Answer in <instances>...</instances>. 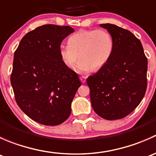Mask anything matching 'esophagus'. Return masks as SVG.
I'll list each match as a JSON object with an SVG mask.
<instances>
[{
	"mask_svg": "<svg viewBox=\"0 0 156 156\" xmlns=\"http://www.w3.org/2000/svg\"><path fill=\"white\" fill-rule=\"evenodd\" d=\"M80 80H81V82L84 84V83L86 82V77L85 76H81L80 77Z\"/></svg>",
	"mask_w": 156,
	"mask_h": 156,
	"instance_id": "obj_1",
	"label": "esophagus"
}]
</instances>
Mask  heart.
<instances>
[{"instance_id": "obj_1", "label": "heart", "mask_w": 156, "mask_h": 156, "mask_svg": "<svg viewBox=\"0 0 156 156\" xmlns=\"http://www.w3.org/2000/svg\"><path fill=\"white\" fill-rule=\"evenodd\" d=\"M68 45L61 46L59 54L69 69L75 67L80 72L98 71L108 62L114 50V41L108 31L103 29L81 30L69 37Z\"/></svg>"}]
</instances>
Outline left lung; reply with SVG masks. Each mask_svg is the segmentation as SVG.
<instances>
[{
	"label": "left lung",
	"instance_id": "obj_1",
	"mask_svg": "<svg viewBox=\"0 0 156 156\" xmlns=\"http://www.w3.org/2000/svg\"><path fill=\"white\" fill-rule=\"evenodd\" d=\"M114 41L108 62L87 78L92 107L106 120L125 118L144 98L147 87V58L140 41L128 30L100 24Z\"/></svg>",
	"mask_w": 156,
	"mask_h": 156
}]
</instances>
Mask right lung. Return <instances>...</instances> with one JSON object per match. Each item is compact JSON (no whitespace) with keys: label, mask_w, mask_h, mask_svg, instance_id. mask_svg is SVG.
<instances>
[{"label":"right lung","mask_w":156,"mask_h":156,"mask_svg":"<svg viewBox=\"0 0 156 156\" xmlns=\"http://www.w3.org/2000/svg\"><path fill=\"white\" fill-rule=\"evenodd\" d=\"M74 29L44 25L28 32L14 53L10 82L16 101L41 125L62 124L71 114L72 100L81 86L78 74L61 60L59 49Z\"/></svg>","instance_id":"obj_1"}]
</instances>
